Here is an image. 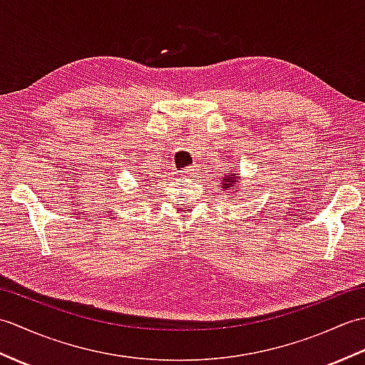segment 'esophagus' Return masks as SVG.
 I'll return each instance as SVG.
<instances>
[{
  "label": "esophagus",
  "mask_w": 365,
  "mask_h": 365,
  "mask_svg": "<svg viewBox=\"0 0 365 365\" xmlns=\"http://www.w3.org/2000/svg\"><path fill=\"white\" fill-rule=\"evenodd\" d=\"M196 170H197V168H196V166L185 168L183 170H180V175H182V177H192V175H195Z\"/></svg>",
  "instance_id": "obj_1"
}]
</instances>
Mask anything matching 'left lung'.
<instances>
[{
  "mask_svg": "<svg viewBox=\"0 0 365 365\" xmlns=\"http://www.w3.org/2000/svg\"><path fill=\"white\" fill-rule=\"evenodd\" d=\"M240 180H243V177H240L237 170H234V173H232V170H226V174H224L221 180V188L226 192H232V199L229 200H234V197L240 192V188H242L240 187Z\"/></svg>",
  "mask_w": 365,
  "mask_h": 365,
  "instance_id": "1",
  "label": "left lung"
}]
</instances>
